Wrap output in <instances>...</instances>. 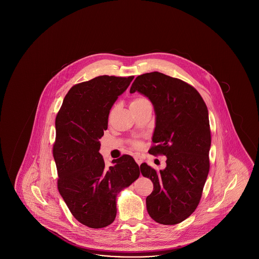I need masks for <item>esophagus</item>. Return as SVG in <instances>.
<instances>
[{"label": "esophagus", "instance_id": "obj_1", "mask_svg": "<svg viewBox=\"0 0 259 259\" xmlns=\"http://www.w3.org/2000/svg\"><path fill=\"white\" fill-rule=\"evenodd\" d=\"M134 159H135L136 162H137V164L140 166L142 163H143V161H144V159H143V157L142 156H140V155H135L134 156Z\"/></svg>", "mask_w": 259, "mask_h": 259}]
</instances>
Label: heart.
<instances>
[{"label": "heart", "mask_w": 259, "mask_h": 259, "mask_svg": "<svg viewBox=\"0 0 259 259\" xmlns=\"http://www.w3.org/2000/svg\"><path fill=\"white\" fill-rule=\"evenodd\" d=\"M144 101H147V99L137 98L135 99L131 104H137V103H141V102H144ZM134 146H135V147H139V144H138V143H134Z\"/></svg>", "instance_id": "b5f03b06"}]
</instances>
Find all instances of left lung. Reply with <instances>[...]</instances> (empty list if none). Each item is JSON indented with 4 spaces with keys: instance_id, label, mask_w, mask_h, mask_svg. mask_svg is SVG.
<instances>
[{
    "instance_id": "left-lung-1",
    "label": "left lung",
    "mask_w": 259,
    "mask_h": 259,
    "mask_svg": "<svg viewBox=\"0 0 259 259\" xmlns=\"http://www.w3.org/2000/svg\"><path fill=\"white\" fill-rule=\"evenodd\" d=\"M149 99L155 111V128L149 149L166 155V168L157 172L141 165L153 184L147 197L150 218L160 224L184 222L197 208L209 170V112L197 90L185 81L152 72L136 77L130 93Z\"/></svg>"
}]
</instances>
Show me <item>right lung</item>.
<instances>
[{
  "mask_svg": "<svg viewBox=\"0 0 259 259\" xmlns=\"http://www.w3.org/2000/svg\"><path fill=\"white\" fill-rule=\"evenodd\" d=\"M134 76L100 75L72 87L55 120L53 157L58 190L76 221L103 228L116 217V197L140 176L134 158L124 154L111 167L99 152L111 107Z\"/></svg>",
  "mask_w": 259,
  "mask_h": 259,
  "instance_id": "obj_1",
  "label": "right lung"
}]
</instances>
